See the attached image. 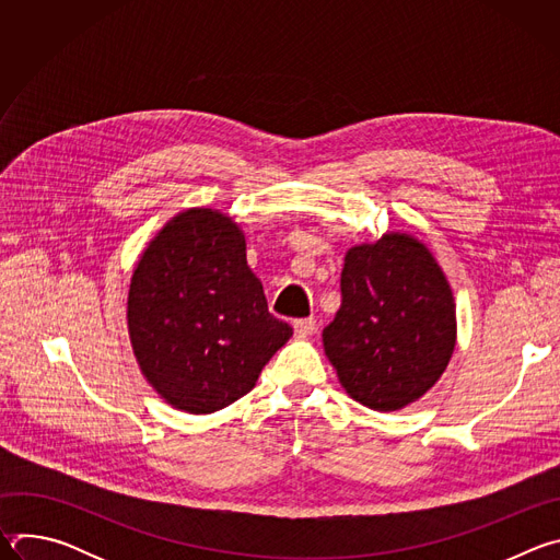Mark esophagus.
<instances>
[{
  "instance_id": "1",
  "label": "esophagus",
  "mask_w": 560,
  "mask_h": 560,
  "mask_svg": "<svg viewBox=\"0 0 560 560\" xmlns=\"http://www.w3.org/2000/svg\"><path fill=\"white\" fill-rule=\"evenodd\" d=\"M292 326H294V335H296V337H310V335H314V330H316V322H314V318H296V322H294Z\"/></svg>"
}]
</instances>
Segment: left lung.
<instances>
[{"label": "left lung", "instance_id": "8db88e82", "mask_svg": "<svg viewBox=\"0 0 560 560\" xmlns=\"http://www.w3.org/2000/svg\"><path fill=\"white\" fill-rule=\"evenodd\" d=\"M454 343V296L421 242L392 232L348 250L324 348L354 401L376 412L406 408L441 378Z\"/></svg>", "mask_w": 560, "mask_h": 560}]
</instances>
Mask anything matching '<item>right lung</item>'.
Instances as JSON below:
<instances>
[{"instance_id":"add662e5","label":"right lung","mask_w":560,"mask_h":560,"mask_svg":"<svg viewBox=\"0 0 560 560\" xmlns=\"http://www.w3.org/2000/svg\"><path fill=\"white\" fill-rule=\"evenodd\" d=\"M128 332L148 383L190 415L248 394L292 337L248 268L244 232L208 208L177 214L148 244L130 281Z\"/></svg>"}]
</instances>
